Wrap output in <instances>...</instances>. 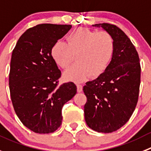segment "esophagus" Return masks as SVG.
<instances>
[{"label": "esophagus", "instance_id": "34e87169", "mask_svg": "<svg viewBox=\"0 0 151 151\" xmlns=\"http://www.w3.org/2000/svg\"><path fill=\"white\" fill-rule=\"evenodd\" d=\"M77 92H81L83 91V86L80 84H77Z\"/></svg>", "mask_w": 151, "mask_h": 151}]
</instances>
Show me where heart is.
Instances as JSON below:
<instances>
[{
	"instance_id": "b5f03b06",
	"label": "heart",
	"mask_w": 151,
	"mask_h": 151,
	"mask_svg": "<svg viewBox=\"0 0 151 151\" xmlns=\"http://www.w3.org/2000/svg\"><path fill=\"white\" fill-rule=\"evenodd\" d=\"M66 44L56 41L50 48V56L55 64L66 68L75 55L77 63L63 74L66 81L80 83L91 75L98 77L111 64L115 45L112 36L106 31L91 30L88 28H76L66 38Z\"/></svg>"
}]
</instances>
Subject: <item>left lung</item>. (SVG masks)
Returning <instances> with one entry per match:
<instances>
[{
	"label": "left lung",
	"mask_w": 151,
	"mask_h": 151,
	"mask_svg": "<svg viewBox=\"0 0 151 151\" xmlns=\"http://www.w3.org/2000/svg\"><path fill=\"white\" fill-rule=\"evenodd\" d=\"M102 27L112 36L115 50L105 72L83 86L87 98L84 106L88 127L98 133L116 131L129 121L138 102L141 66L136 47L123 31L107 23Z\"/></svg>",
	"instance_id": "1"
}]
</instances>
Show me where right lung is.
<instances>
[{"instance_id":"add662e5","label":"right lung","mask_w":151,"mask_h":151,"mask_svg":"<svg viewBox=\"0 0 151 151\" xmlns=\"http://www.w3.org/2000/svg\"><path fill=\"white\" fill-rule=\"evenodd\" d=\"M71 25L42 24L22 35L12 50L9 85L17 116L36 133H53L62 124V109L77 93L72 82L58 86L61 71L50 56L53 44Z\"/></svg>"}]
</instances>
